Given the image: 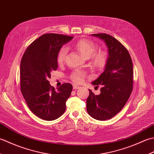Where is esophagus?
I'll use <instances>...</instances> for the list:
<instances>
[{
    "label": "esophagus",
    "instance_id": "1",
    "mask_svg": "<svg viewBox=\"0 0 154 154\" xmlns=\"http://www.w3.org/2000/svg\"><path fill=\"white\" fill-rule=\"evenodd\" d=\"M80 87L77 85H73V89H79Z\"/></svg>",
    "mask_w": 154,
    "mask_h": 154
}]
</instances>
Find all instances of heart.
Returning a JSON list of instances; mask_svg holds the SVG:
<instances>
[{
  "label": "heart",
  "mask_w": 154,
  "mask_h": 154,
  "mask_svg": "<svg viewBox=\"0 0 154 154\" xmlns=\"http://www.w3.org/2000/svg\"><path fill=\"white\" fill-rule=\"evenodd\" d=\"M75 48L79 51V53L86 58H89L92 56V60L93 63L97 67H103L106 61V54L104 51H99L95 53L97 50L96 44L90 40H81L78 41L75 44ZM67 54V48L63 47L60 49L57 55V61L60 64H62L65 61V57ZM85 77V73L81 71H75L71 75V79L75 83H81L84 81Z\"/></svg>",
  "instance_id": "heart-1"
}]
</instances>
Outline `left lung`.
<instances>
[{
    "label": "left lung",
    "mask_w": 154,
    "mask_h": 154,
    "mask_svg": "<svg viewBox=\"0 0 154 154\" xmlns=\"http://www.w3.org/2000/svg\"><path fill=\"white\" fill-rule=\"evenodd\" d=\"M91 35L105 43L109 55L104 71L91 83L103 85L100 94L95 95L89 89L87 110L93 119L106 120L119 113L129 99L133 87V64L128 51L116 38L106 34Z\"/></svg>",
    "instance_id": "obj_1"
}]
</instances>
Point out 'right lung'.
I'll return each instance as SVG.
<instances>
[{
	"instance_id": "obj_1",
	"label": "right lung",
	"mask_w": 154,
	"mask_h": 154,
	"mask_svg": "<svg viewBox=\"0 0 154 154\" xmlns=\"http://www.w3.org/2000/svg\"><path fill=\"white\" fill-rule=\"evenodd\" d=\"M73 37L57 34L42 35L30 45L23 55L20 68L21 93L34 114L45 120L58 119L65 112L73 87L64 83L55 90L48 79L56 70L61 47Z\"/></svg>"
}]
</instances>
